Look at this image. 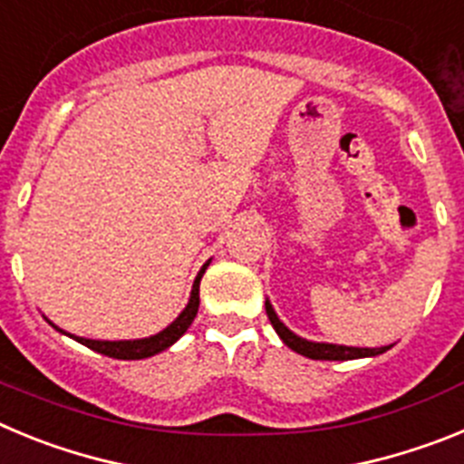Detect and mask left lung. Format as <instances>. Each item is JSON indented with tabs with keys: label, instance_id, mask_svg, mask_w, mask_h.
I'll list each match as a JSON object with an SVG mask.
<instances>
[{
	"label": "left lung",
	"instance_id": "8db88e82",
	"mask_svg": "<svg viewBox=\"0 0 464 464\" xmlns=\"http://www.w3.org/2000/svg\"><path fill=\"white\" fill-rule=\"evenodd\" d=\"M265 309H267L269 323L274 325L276 334L281 337V342L288 348H293L295 353L304 355L311 360H358V358H376V355L385 353L391 346L381 348H355V346H342V343H325V342H309V339L299 337L293 330L285 327V323L281 321L274 311L272 302L265 299Z\"/></svg>",
	"mask_w": 464,
	"mask_h": 464
}]
</instances>
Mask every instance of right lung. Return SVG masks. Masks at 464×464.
Masks as SVG:
<instances>
[{"label":"right lung","instance_id":"obj_1","mask_svg":"<svg viewBox=\"0 0 464 464\" xmlns=\"http://www.w3.org/2000/svg\"><path fill=\"white\" fill-rule=\"evenodd\" d=\"M208 262H211V260H208ZM208 262H207V265H202V269H199V274H197L195 283H192L190 299H188L186 309L179 314V318H176L174 323H169V325H167L162 332H158V334H150V337H143V339H121V342H102V339L76 337V334H69V332L60 330L55 323H51V321H48V323H51V325L55 327L57 332H63V334H67V337L76 339V342L83 343V346L92 348V351H97V353H102V355H109V358L143 360V358H150V355H158V353H162V351H167L169 346H174V343L179 342L183 334H186L188 327L192 325V321H195L197 309H199V281H202L204 272H207Z\"/></svg>","mask_w":464,"mask_h":464}]
</instances>
